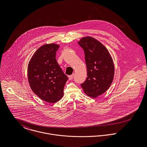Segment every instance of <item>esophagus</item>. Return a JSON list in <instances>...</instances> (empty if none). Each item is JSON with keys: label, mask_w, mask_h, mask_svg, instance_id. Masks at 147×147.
I'll use <instances>...</instances> for the list:
<instances>
[{"label": "esophagus", "mask_w": 147, "mask_h": 147, "mask_svg": "<svg viewBox=\"0 0 147 147\" xmlns=\"http://www.w3.org/2000/svg\"><path fill=\"white\" fill-rule=\"evenodd\" d=\"M74 74H72V75H71L69 76H68L69 80H72V79H73V78H74Z\"/></svg>", "instance_id": "34e87169"}]
</instances>
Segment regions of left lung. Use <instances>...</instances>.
<instances>
[{"mask_svg":"<svg viewBox=\"0 0 147 147\" xmlns=\"http://www.w3.org/2000/svg\"><path fill=\"white\" fill-rule=\"evenodd\" d=\"M78 43L84 50L88 76L81 86L86 94L96 98L105 93L113 82V61L105 46L93 37H83Z\"/></svg>","mask_w":147,"mask_h":147,"instance_id":"left-lung-1","label":"left lung"}]
</instances>
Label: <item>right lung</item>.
I'll return each instance as SVG.
<instances>
[{
	"label": "right lung",
	"mask_w": 147,
	"mask_h": 147,
	"mask_svg": "<svg viewBox=\"0 0 147 147\" xmlns=\"http://www.w3.org/2000/svg\"><path fill=\"white\" fill-rule=\"evenodd\" d=\"M59 45L46 44L41 46L31 58L28 66V78L33 92L41 100L55 103L63 96L68 80L56 60Z\"/></svg>",
	"instance_id": "1"
}]
</instances>
